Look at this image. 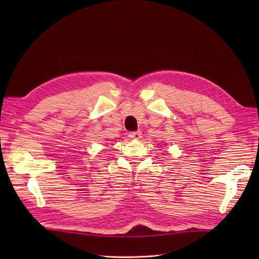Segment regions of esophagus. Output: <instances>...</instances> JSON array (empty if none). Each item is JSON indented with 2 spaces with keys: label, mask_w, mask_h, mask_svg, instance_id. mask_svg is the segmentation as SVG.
I'll return each mask as SVG.
<instances>
[{
  "label": "esophagus",
  "mask_w": 259,
  "mask_h": 259,
  "mask_svg": "<svg viewBox=\"0 0 259 259\" xmlns=\"http://www.w3.org/2000/svg\"><path fill=\"white\" fill-rule=\"evenodd\" d=\"M131 139H140L142 138V132H131L128 134Z\"/></svg>",
  "instance_id": "1"
}]
</instances>
